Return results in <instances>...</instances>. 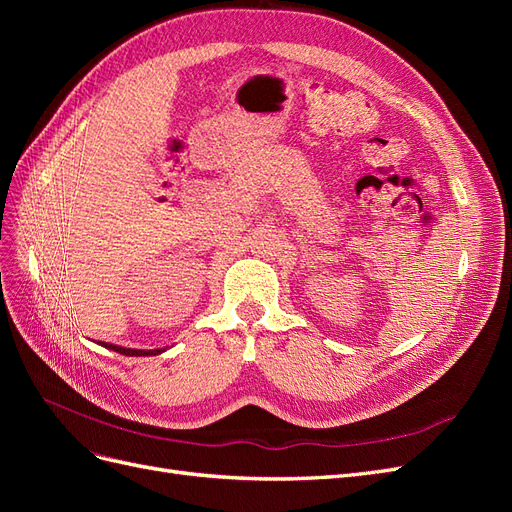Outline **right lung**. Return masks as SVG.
<instances>
[{
    "instance_id": "right-lung-1",
    "label": "right lung",
    "mask_w": 512,
    "mask_h": 512,
    "mask_svg": "<svg viewBox=\"0 0 512 512\" xmlns=\"http://www.w3.org/2000/svg\"><path fill=\"white\" fill-rule=\"evenodd\" d=\"M100 346H104V348H108V350H115V352H119V354H126V356H153V354L164 352L162 348H158V350H134V348H123V346L106 344V342H100Z\"/></svg>"
}]
</instances>
